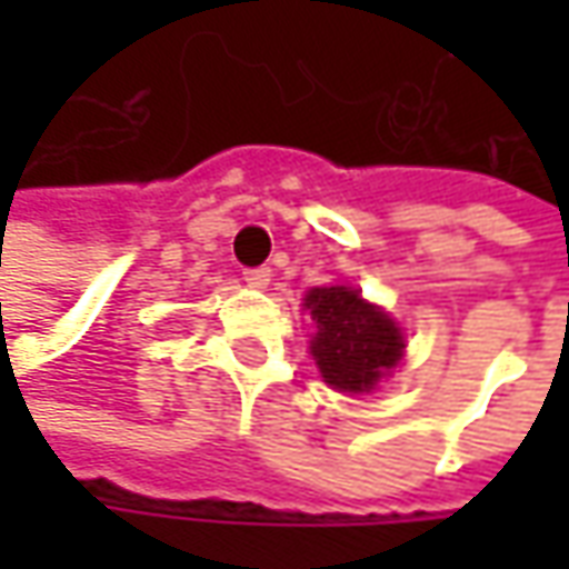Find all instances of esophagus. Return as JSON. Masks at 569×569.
Wrapping results in <instances>:
<instances>
[{
	"label": "esophagus",
	"mask_w": 569,
	"mask_h": 569,
	"mask_svg": "<svg viewBox=\"0 0 569 569\" xmlns=\"http://www.w3.org/2000/svg\"><path fill=\"white\" fill-rule=\"evenodd\" d=\"M243 281L252 288H266L272 281V272L266 266H256V269H243Z\"/></svg>",
	"instance_id": "esophagus-1"
}]
</instances>
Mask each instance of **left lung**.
<instances>
[{
    "label": "left lung",
    "mask_w": 569,
    "mask_h": 569,
    "mask_svg": "<svg viewBox=\"0 0 569 569\" xmlns=\"http://www.w3.org/2000/svg\"><path fill=\"white\" fill-rule=\"evenodd\" d=\"M307 310L317 322L310 341L322 380L339 392H370L402 358V332L380 307L351 288H313Z\"/></svg>",
    "instance_id": "8db88e82"
}]
</instances>
